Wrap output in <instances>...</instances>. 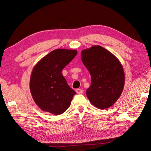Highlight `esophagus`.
<instances>
[{
	"label": "esophagus",
	"mask_w": 151,
	"mask_h": 151,
	"mask_svg": "<svg viewBox=\"0 0 151 151\" xmlns=\"http://www.w3.org/2000/svg\"><path fill=\"white\" fill-rule=\"evenodd\" d=\"M76 91L77 94H83V91L81 89H77L76 90Z\"/></svg>",
	"instance_id": "obj_1"
}]
</instances>
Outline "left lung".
<instances>
[{"label":"left lung","instance_id":"left-lung-1","mask_svg":"<svg viewBox=\"0 0 151 151\" xmlns=\"http://www.w3.org/2000/svg\"><path fill=\"white\" fill-rule=\"evenodd\" d=\"M81 60L88 68L91 83L86 91L89 101L99 109H106L120 97L125 84V74L119 60L99 45L81 52Z\"/></svg>","mask_w":151,"mask_h":151}]
</instances>
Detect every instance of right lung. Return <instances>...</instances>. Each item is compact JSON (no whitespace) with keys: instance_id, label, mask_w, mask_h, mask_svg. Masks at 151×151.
<instances>
[{"instance_id":"1","label":"right lung","mask_w":151,"mask_h":151,"mask_svg":"<svg viewBox=\"0 0 151 151\" xmlns=\"http://www.w3.org/2000/svg\"><path fill=\"white\" fill-rule=\"evenodd\" d=\"M77 53L75 50L56 49L35 65L29 89L34 101L42 111L58 115L70 106L76 93L67 84L62 71Z\"/></svg>"}]
</instances>
